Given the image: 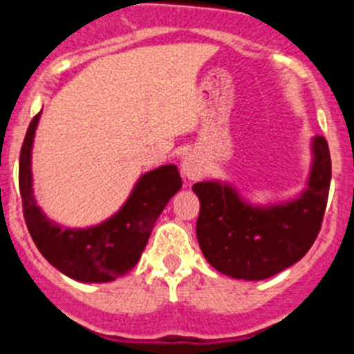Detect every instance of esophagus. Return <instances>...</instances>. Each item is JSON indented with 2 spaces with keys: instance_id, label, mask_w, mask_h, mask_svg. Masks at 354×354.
<instances>
[{
  "instance_id": "esophagus-1",
  "label": "esophagus",
  "mask_w": 354,
  "mask_h": 354,
  "mask_svg": "<svg viewBox=\"0 0 354 354\" xmlns=\"http://www.w3.org/2000/svg\"><path fill=\"white\" fill-rule=\"evenodd\" d=\"M203 171H205V165H203V160L197 155L190 153L181 160V174L187 180H199L203 176Z\"/></svg>"
}]
</instances>
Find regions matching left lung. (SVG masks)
<instances>
[{
	"instance_id": "1",
	"label": "left lung",
	"mask_w": 354,
	"mask_h": 354,
	"mask_svg": "<svg viewBox=\"0 0 354 354\" xmlns=\"http://www.w3.org/2000/svg\"><path fill=\"white\" fill-rule=\"evenodd\" d=\"M310 155L305 189L289 199L252 203L225 180L194 185L201 203L197 241L216 272L232 279L264 280L308 252L319 232L332 180L323 136L312 138Z\"/></svg>"
}]
</instances>
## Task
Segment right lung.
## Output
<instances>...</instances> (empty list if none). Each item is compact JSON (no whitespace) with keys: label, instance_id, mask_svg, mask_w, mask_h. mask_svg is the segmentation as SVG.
Listing matches in <instances>:
<instances>
[{"label":"right lung","instance_id":"1","mask_svg":"<svg viewBox=\"0 0 354 354\" xmlns=\"http://www.w3.org/2000/svg\"><path fill=\"white\" fill-rule=\"evenodd\" d=\"M40 116L42 111L31 120L19 158V190L35 245L54 268L77 282L102 284L127 275L141 259L160 213L181 189L176 165L141 174L120 209L100 224L65 227L50 221L33 192L31 155Z\"/></svg>","mask_w":354,"mask_h":354}]
</instances>
